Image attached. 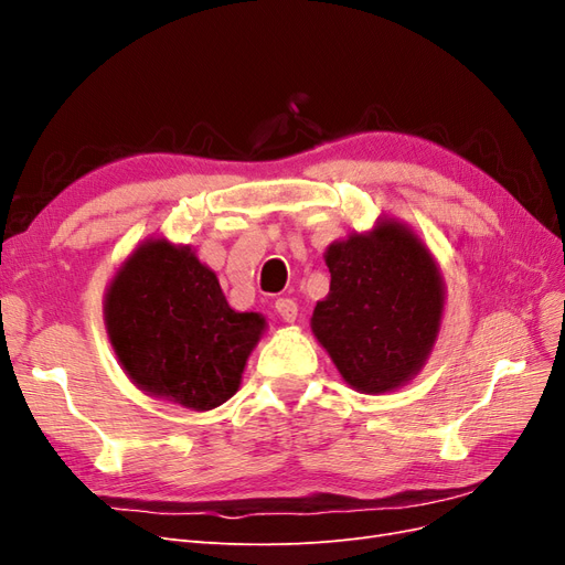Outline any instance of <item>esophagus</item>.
<instances>
[{
  "instance_id": "1",
  "label": "esophagus",
  "mask_w": 565,
  "mask_h": 565,
  "mask_svg": "<svg viewBox=\"0 0 565 565\" xmlns=\"http://www.w3.org/2000/svg\"><path fill=\"white\" fill-rule=\"evenodd\" d=\"M276 311L285 322H295L297 320V301L295 299H278L276 301Z\"/></svg>"
}]
</instances>
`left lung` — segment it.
<instances>
[{
	"instance_id": "1",
	"label": "left lung",
	"mask_w": 565,
	"mask_h": 565,
	"mask_svg": "<svg viewBox=\"0 0 565 565\" xmlns=\"http://www.w3.org/2000/svg\"><path fill=\"white\" fill-rule=\"evenodd\" d=\"M330 292L316 303L313 337L351 388L396 391L429 361L440 332L446 282L422 237L380 218L324 249Z\"/></svg>"
}]
</instances>
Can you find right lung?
Listing matches in <instances>:
<instances>
[{
  "label": "right lung",
  "mask_w": 565,
  "mask_h": 565,
  "mask_svg": "<svg viewBox=\"0 0 565 565\" xmlns=\"http://www.w3.org/2000/svg\"><path fill=\"white\" fill-rule=\"evenodd\" d=\"M104 320L131 384L195 413L235 396L266 330L262 313L231 309L216 273L191 247L167 237H150L117 268Z\"/></svg>",
  "instance_id": "1"
}]
</instances>
